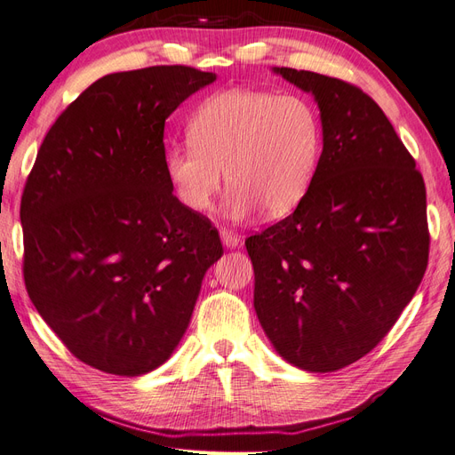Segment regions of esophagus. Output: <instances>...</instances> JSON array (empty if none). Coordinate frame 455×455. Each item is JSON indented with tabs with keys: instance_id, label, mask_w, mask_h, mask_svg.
Listing matches in <instances>:
<instances>
[{
	"instance_id": "esophagus-1",
	"label": "esophagus",
	"mask_w": 455,
	"mask_h": 455,
	"mask_svg": "<svg viewBox=\"0 0 455 455\" xmlns=\"http://www.w3.org/2000/svg\"><path fill=\"white\" fill-rule=\"evenodd\" d=\"M220 240H223V243L227 248H238L240 243H242V240H240V236L236 235L235 230H228V228H223L220 230Z\"/></svg>"
}]
</instances>
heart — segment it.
Returning <instances> with one entry per match:
<instances>
[{
	"label": "heart",
	"instance_id": "1",
	"mask_svg": "<svg viewBox=\"0 0 455 455\" xmlns=\"http://www.w3.org/2000/svg\"><path fill=\"white\" fill-rule=\"evenodd\" d=\"M190 144L165 154V172L179 202L205 213L232 186L227 213L246 217L255 207L281 217L299 204L315 177L323 128L313 103L298 94L225 90L207 98L188 123Z\"/></svg>",
	"mask_w": 455,
	"mask_h": 455
}]
</instances>
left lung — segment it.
Wrapping results in <instances>:
<instances>
[{
    "label": "left lung",
    "mask_w": 455,
    "mask_h": 455,
    "mask_svg": "<svg viewBox=\"0 0 455 455\" xmlns=\"http://www.w3.org/2000/svg\"><path fill=\"white\" fill-rule=\"evenodd\" d=\"M275 73L315 96L323 154L294 213L246 238L253 307L288 363L329 372L367 355L421 284L427 190L363 90L288 67Z\"/></svg>",
    "instance_id": "obj_1"
}]
</instances>
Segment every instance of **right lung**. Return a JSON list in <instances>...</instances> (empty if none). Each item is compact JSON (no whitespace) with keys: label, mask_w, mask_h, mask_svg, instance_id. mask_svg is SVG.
I'll list each match as a JSON object with an SVG mask.
<instances>
[{"label":"right lung","mask_w":455,"mask_h":455,"mask_svg":"<svg viewBox=\"0 0 455 455\" xmlns=\"http://www.w3.org/2000/svg\"><path fill=\"white\" fill-rule=\"evenodd\" d=\"M217 76L184 65L113 73L68 106L20 200L25 286L76 359L138 377L188 329L219 232L165 172L167 116Z\"/></svg>","instance_id":"1"}]
</instances>
